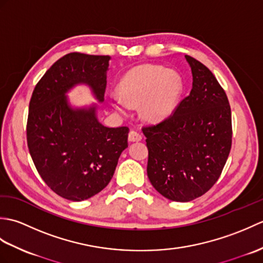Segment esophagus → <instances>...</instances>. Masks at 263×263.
<instances>
[{
  "label": "esophagus",
  "mask_w": 263,
  "mask_h": 263,
  "mask_svg": "<svg viewBox=\"0 0 263 263\" xmlns=\"http://www.w3.org/2000/svg\"><path fill=\"white\" fill-rule=\"evenodd\" d=\"M142 139V136L136 130H132L128 133V141L130 142H137V141H140Z\"/></svg>",
  "instance_id": "1"
}]
</instances>
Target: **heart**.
<instances>
[{"label":"heart","instance_id":"1","mask_svg":"<svg viewBox=\"0 0 263 263\" xmlns=\"http://www.w3.org/2000/svg\"><path fill=\"white\" fill-rule=\"evenodd\" d=\"M121 97L113 100L114 107L124 114L127 106L142 104V115L150 122H161L174 113L183 89L180 74L160 65H139L123 77Z\"/></svg>","mask_w":263,"mask_h":263}]
</instances>
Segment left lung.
Masks as SVG:
<instances>
[{"label":"left lung","mask_w":263,"mask_h":263,"mask_svg":"<svg viewBox=\"0 0 263 263\" xmlns=\"http://www.w3.org/2000/svg\"><path fill=\"white\" fill-rule=\"evenodd\" d=\"M193 82L189 96L168 119L143 126L147 174L165 198L187 202L203 195L219 178L232 148V111L212 72L189 55Z\"/></svg>","instance_id":"obj_1"}]
</instances>
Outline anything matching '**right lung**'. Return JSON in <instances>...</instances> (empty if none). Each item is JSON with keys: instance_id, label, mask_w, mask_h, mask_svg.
I'll list each match as a JSON object with an SVG mask.
<instances>
[{"instance_id": "right-lung-1", "label": "right lung", "mask_w": 263, "mask_h": 263, "mask_svg": "<svg viewBox=\"0 0 263 263\" xmlns=\"http://www.w3.org/2000/svg\"><path fill=\"white\" fill-rule=\"evenodd\" d=\"M107 55L70 53L58 60L33 89L27 144L43 181L60 197L82 201L102 191L127 147L128 127H106L96 107L73 109L65 92L87 83L103 102Z\"/></svg>"}]
</instances>
